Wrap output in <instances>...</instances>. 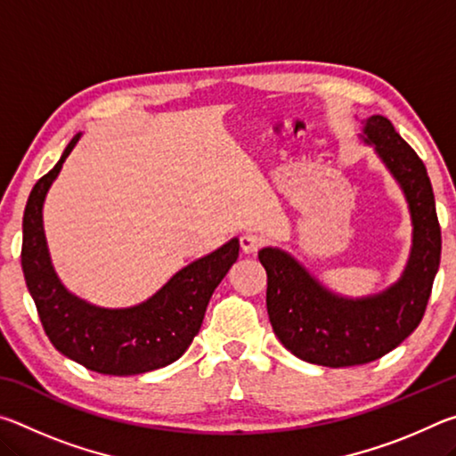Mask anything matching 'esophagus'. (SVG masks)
<instances>
[{"instance_id":"34e87169","label":"esophagus","mask_w":456,"mask_h":456,"mask_svg":"<svg viewBox=\"0 0 456 456\" xmlns=\"http://www.w3.org/2000/svg\"><path fill=\"white\" fill-rule=\"evenodd\" d=\"M239 245H241L243 253H256L261 249V245H264V239L256 233H245L239 239Z\"/></svg>"}]
</instances>
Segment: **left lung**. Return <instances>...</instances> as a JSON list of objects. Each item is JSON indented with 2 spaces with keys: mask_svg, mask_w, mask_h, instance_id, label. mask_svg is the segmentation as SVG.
<instances>
[{
  "mask_svg": "<svg viewBox=\"0 0 456 456\" xmlns=\"http://www.w3.org/2000/svg\"><path fill=\"white\" fill-rule=\"evenodd\" d=\"M403 189L412 219L411 257L396 283L366 297L330 291L280 247H265L267 314L275 336L310 364H368L395 350L419 328L441 264V225L427 167L388 118L374 114L360 134Z\"/></svg>",
  "mask_w": 456,
  "mask_h": 456,
  "instance_id": "8db88e82",
  "label": "left lung"
}]
</instances>
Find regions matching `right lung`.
Segmentation results:
<instances>
[{
    "label": "right lung",
    "instance_id": "1",
    "mask_svg": "<svg viewBox=\"0 0 456 456\" xmlns=\"http://www.w3.org/2000/svg\"><path fill=\"white\" fill-rule=\"evenodd\" d=\"M80 133L68 142L56 167L29 192L24 211V269L37 315L60 354L98 374L133 376L179 360L199 334L213 291L239 257V239L176 272L146 302L108 310L76 297L53 272L44 235L42 209L52 183L72 152Z\"/></svg>",
    "mask_w": 456,
    "mask_h": 456
}]
</instances>
